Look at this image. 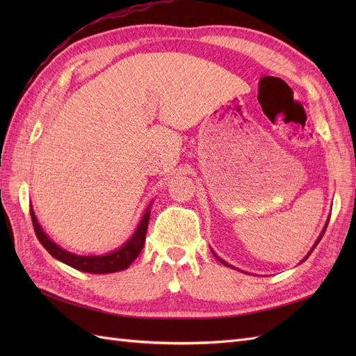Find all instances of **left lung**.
<instances>
[{"mask_svg": "<svg viewBox=\"0 0 356 356\" xmlns=\"http://www.w3.org/2000/svg\"><path fill=\"white\" fill-rule=\"evenodd\" d=\"M328 221H330V218H328V220H327V222H325V225H324V229H322V232H321V234H319V238H318V239H316V242H315V245H314V246H312V250H310V251H309V252H307V255H306V257H305V258H303V261H306V260H307V258H309V255H310V254H312V251H314V250H315V248H316V245H318V243H319V241H321V239H322V236H324V233H325V229H327V225H328ZM212 254H213V255H215V257H217V258H218V261H220V263H222V264H224V266H227V267H232V268H236V267H233V266H230V264H229V263H225V261H224V260H221V258H220V257H218V255H217V254H215V252H213V251H212ZM303 261H301V263H303Z\"/></svg>", "mask_w": 356, "mask_h": 356, "instance_id": "8db88e82", "label": "left lung"}]
</instances>
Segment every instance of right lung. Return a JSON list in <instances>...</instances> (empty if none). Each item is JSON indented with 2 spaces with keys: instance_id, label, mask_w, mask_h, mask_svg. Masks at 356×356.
I'll list each match as a JSON object with an SVG mask.
<instances>
[{
  "instance_id": "add662e5",
  "label": "right lung",
  "mask_w": 356,
  "mask_h": 356,
  "mask_svg": "<svg viewBox=\"0 0 356 356\" xmlns=\"http://www.w3.org/2000/svg\"><path fill=\"white\" fill-rule=\"evenodd\" d=\"M149 208H152V203L147 207L141 221H139L138 227L131 238H129L122 246H118L117 250L104 255H77L63 250L62 246L53 242L46 234V232L42 230L35 217L34 209H31V218H32V224H34V230L40 243L46 248L51 257H55L56 260L68 264L70 267L75 268V270L95 273V275H105V273L124 270V268H127L135 261V258L139 255V252L143 251L149 213H152Z\"/></svg>"
}]
</instances>
